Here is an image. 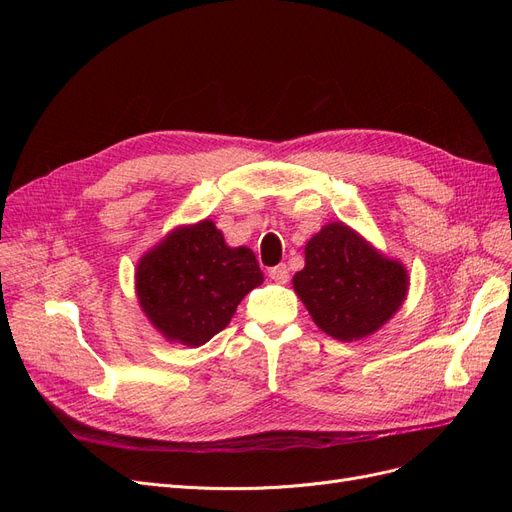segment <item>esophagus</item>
Returning <instances> with one entry per match:
<instances>
[{"instance_id": "1", "label": "esophagus", "mask_w": 512, "mask_h": 512, "mask_svg": "<svg viewBox=\"0 0 512 512\" xmlns=\"http://www.w3.org/2000/svg\"><path fill=\"white\" fill-rule=\"evenodd\" d=\"M270 278H272L274 282H278V284H286L288 278H290L288 267H286V265H276V267H272V270H270Z\"/></svg>"}]
</instances>
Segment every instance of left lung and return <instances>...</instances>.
<instances>
[{
    "label": "left lung",
    "instance_id": "left-lung-1",
    "mask_svg": "<svg viewBox=\"0 0 512 512\" xmlns=\"http://www.w3.org/2000/svg\"><path fill=\"white\" fill-rule=\"evenodd\" d=\"M292 288L315 326L342 342L378 332L407 301L409 272L344 222H330L305 245Z\"/></svg>",
    "mask_w": 512,
    "mask_h": 512
}]
</instances>
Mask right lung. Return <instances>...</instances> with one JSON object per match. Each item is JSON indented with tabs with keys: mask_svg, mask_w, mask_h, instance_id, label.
I'll use <instances>...</instances> for the list:
<instances>
[{
	"mask_svg": "<svg viewBox=\"0 0 512 512\" xmlns=\"http://www.w3.org/2000/svg\"><path fill=\"white\" fill-rule=\"evenodd\" d=\"M261 282L255 253L230 247L209 218L170 230L134 270L137 301L149 324L168 342L191 348L222 332Z\"/></svg>",
	"mask_w": 512,
	"mask_h": 512,
	"instance_id": "1",
	"label": "right lung"
}]
</instances>
